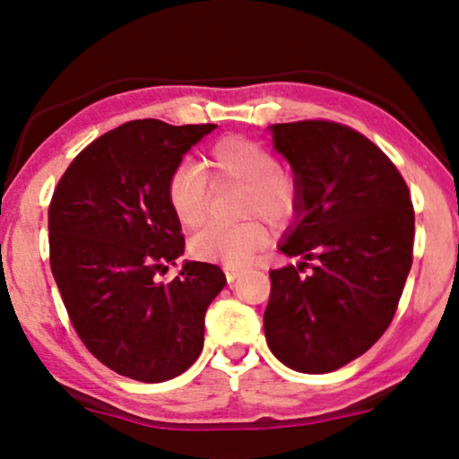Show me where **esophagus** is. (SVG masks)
Segmentation results:
<instances>
[{
	"mask_svg": "<svg viewBox=\"0 0 459 459\" xmlns=\"http://www.w3.org/2000/svg\"><path fill=\"white\" fill-rule=\"evenodd\" d=\"M223 271H225V277H228V283H234L236 279L242 275V269L238 267H223Z\"/></svg>",
	"mask_w": 459,
	"mask_h": 459,
	"instance_id": "34e87169",
	"label": "esophagus"
}]
</instances>
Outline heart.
Returning <instances> with one entry per match:
<instances>
[{"label":"heart","instance_id":"obj_1","mask_svg":"<svg viewBox=\"0 0 459 459\" xmlns=\"http://www.w3.org/2000/svg\"><path fill=\"white\" fill-rule=\"evenodd\" d=\"M203 165L215 184L240 186L238 215L263 217L283 223L294 215L298 184L277 163L275 152L246 136H223L207 151ZM209 178L198 163H178L168 178V201L178 221L195 230L209 217ZM267 244V230L258 219L236 225H209L190 242V252L201 261L244 267Z\"/></svg>","mask_w":459,"mask_h":459}]
</instances>
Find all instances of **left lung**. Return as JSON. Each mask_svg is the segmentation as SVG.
I'll list each match as a JSON object with an SVG mask.
<instances>
[{
	"label": "left lung",
	"instance_id": "1",
	"mask_svg": "<svg viewBox=\"0 0 459 459\" xmlns=\"http://www.w3.org/2000/svg\"><path fill=\"white\" fill-rule=\"evenodd\" d=\"M271 130L298 184L281 252L304 263L269 273L264 337L285 367L331 373L394 321L411 267L414 207L394 161L350 126L302 119Z\"/></svg>",
	"mask_w": 459,
	"mask_h": 459
}]
</instances>
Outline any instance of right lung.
<instances>
[{
    "instance_id": "right-lung-1",
    "label": "right lung",
    "mask_w": 459,
    "mask_h": 459,
    "mask_svg": "<svg viewBox=\"0 0 459 459\" xmlns=\"http://www.w3.org/2000/svg\"><path fill=\"white\" fill-rule=\"evenodd\" d=\"M215 124L132 119L68 165L49 203V264L72 327L117 375L143 383L188 370L204 343V312L223 290L217 264L186 263L168 178Z\"/></svg>"
}]
</instances>
